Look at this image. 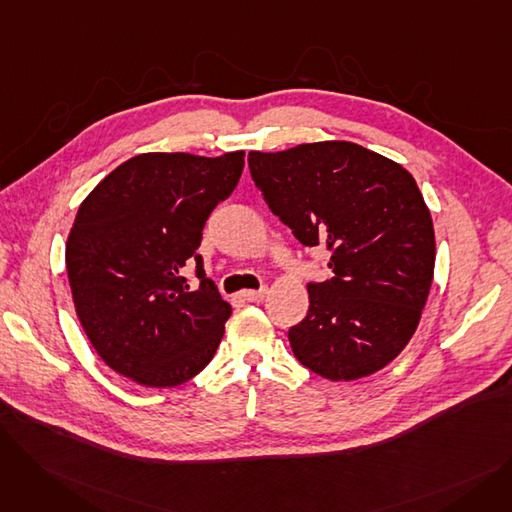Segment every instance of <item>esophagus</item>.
<instances>
[{"label": "esophagus", "instance_id": "esophagus-1", "mask_svg": "<svg viewBox=\"0 0 512 512\" xmlns=\"http://www.w3.org/2000/svg\"><path fill=\"white\" fill-rule=\"evenodd\" d=\"M265 294H267V288H261V290H245V292H242V299L249 301V303H259V301L265 299Z\"/></svg>", "mask_w": 512, "mask_h": 512}]
</instances>
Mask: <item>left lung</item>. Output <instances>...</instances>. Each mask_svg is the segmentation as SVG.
<instances>
[{
	"mask_svg": "<svg viewBox=\"0 0 512 512\" xmlns=\"http://www.w3.org/2000/svg\"><path fill=\"white\" fill-rule=\"evenodd\" d=\"M255 186L305 247L326 245L332 278L309 282L292 353L332 382L394 361L415 334L434 280L432 215L396 161L348 141L249 153Z\"/></svg>",
	"mask_w": 512,
	"mask_h": 512,
	"instance_id": "8db88e82",
	"label": "left lung"
}]
</instances>
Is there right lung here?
<instances>
[{"label":"right lung","mask_w":512,"mask_h":512,"mask_svg":"<svg viewBox=\"0 0 512 512\" xmlns=\"http://www.w3.org/2000/svg\"><path fill=\"white\" fill-rule=\"evenodd\" d=\"M245 151L141 153L80 203L66 242L74 309L97 355L147 388H174L218 351L232 307L203 272V226L228 199ZM198 265L188 291L181 270Z\"/></svg>","instance_id":"1"}]
</instances>
